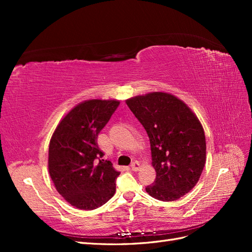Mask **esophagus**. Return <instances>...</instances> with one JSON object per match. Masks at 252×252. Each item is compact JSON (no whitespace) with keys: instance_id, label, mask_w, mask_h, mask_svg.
<instances>
[{"instance_id":"34e87169","label":"esophagus","mask_w":252,"mask_h":252,"mask_svg":"<svg viewBox=\"0 0 252 252\" xmlns=\"http://www.w3.org/2000/svg\"><path fill=\"white\" fill-rule=\"evenodd\" d=\"M140 163H138L137 161H134V162H132L131 163V169H132V171H138V169H140Z\"/></svg>"}]
</instances>
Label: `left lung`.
Instances as JSON below:
<instances>
[{
  "label": "left lung",
  "mask_w": 252,
  "mask_h": 252,
  "mask_svg": "<svg viewBox=\"0 0 252 252\" xmlns=\"http://www.w3.org/2000/svg\"><path fill=\"white\" fill-rule=\"evenodd\" d=\"M146 130L156 179L146 191L174 201L191 190L206 163V137L198 118L175 96L155 92L126 100Z\"/></svg>",
  "instance_id": "8db88e82"
}]
</instances>
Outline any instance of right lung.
<instances>
[{"instance_id": "obj_1", "label": "right lung", "mask_w": 252, "mask_h": 252, "mask_svg": "<svg viewBox=\"0 0 252 252\" xmlns=\"http://www.w3.org/2000/svg\"><path fill=\"white\" fill-rule=\"evenodd\" d=\"M118 100H85L63 118L49 147V171L57 191L81 210H93L114 196L119 176L97 145L99 132Z\"/></svg>"}]
</instances>
